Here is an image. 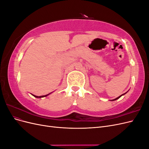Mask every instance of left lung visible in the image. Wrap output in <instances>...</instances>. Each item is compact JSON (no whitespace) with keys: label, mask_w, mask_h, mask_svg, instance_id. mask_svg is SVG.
Instances as JSON below:
<instances>
[{"label":"left lung","mask_w":149,"mask_h":149,"mask_svg":"<svg viewBox=\"0 0 149 149\" xmlns=\"http://www.w3.org/2000/svg\"><path fill=\"white\" fill-rule=\"evenodd\" d=\"M124 94H122V95L121 96H119L118 97H117V98H116V99H114V100H112V101H114V100H118V99H119V97H120L122 96H123V95H124Z\"/></svg>","instance_id":"1"}]
</instances>
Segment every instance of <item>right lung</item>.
I'll return each mask as SVG.
<instances>
[{"label":"right lung","mask_w":149,"mask_h":149,"mask_svg":"<svg viewBox=\"0 0 149 149\" xmlns=\"http://www.w3.org/2000/svg\"><path fill=\"white\" fill-rule=\"evenodd\" d=\"M48 94H47V95H45V96H35V95H33L34 97H37V98H41V97H46L47 96Z\"/></svg>","instance_id":"obj_1"}]
</instances>
